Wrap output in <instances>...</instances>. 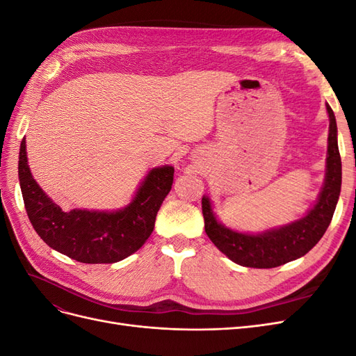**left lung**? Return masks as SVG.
<instances>
[{"label":"left lung","mask_w":356,"mask_h":356,"mask_svg":"<svg viewBox=\"0 0 356 356\" xmlns=\"http://www.w3.org/2000/svg\"><path fill=\"white\" fill-rule=\"evenodd\" d=\"M327 111L330 115V135L325 184L318 203L305 218L263 234H243L221 225L211 209L209 199L202 197L204 232L212 243L236 264L254 268L282 266L307 254L327 232L341 187V159L337 145L336 117L330 105H327Z\"/></svg>","instance_id":"obj_1"}]
</instances>
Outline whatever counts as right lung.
I'll list each match as a JSON object with an SVG mask.
<instances>
[{
    "instance_id": "1",
    "label": "right lung",
    "mask_w": 356,
    "mask_h": 356,
    "mask_svg": "<svg viewBox=\"0 0 356 356\" xmlns=\"http://www.w3.org/2000/svg\"><path fill=\"white\" fill-rule=\"evenodd\" d=\"M25 138L20 143L19 182L32 227L50 248L72 260L110 264L138 251L149 238L156 215L174 181V168L149 170L132 203L117 212L72 209L63 212L32 178Z\"/></svg>"
}]
</instances>
